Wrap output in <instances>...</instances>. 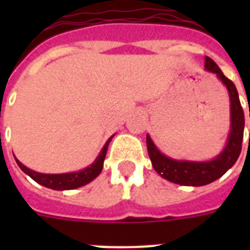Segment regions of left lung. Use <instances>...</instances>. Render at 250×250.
Returning a JSON list of instances; mask_svg holds the SVG:
<instances>
[{"label": "left lung", "mask_w": 250, "mask_h": 250, "mask_svg": "<svg viewBox=\"0 0 250 250\" xmlns=\"http://www.w3.org/2000/svg\"><path fill=\"white\" fill-rule=\"evenodd\" d=\"M205 68L218 76V79L225 84L229 94L231 131H229L227 144L221 154L214 160L205 161V162L172 160L170 157L162 154L154 145L150 136L146 135V146L154 170L164 179L180 186L201 187L219 179L235 165L240 156L241 145H243L245 119L236 86L229 78L223 75L221 68L209 57H205Z\"/></svg>", "instance_id": "8db88e82"}]
</instances>
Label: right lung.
Segmentation results:
<instances>
[{
  "label": "right lung",
  "instance_id": "obj_1",
  "mask_svg": "<svg viewBox=\"0 0 250 250\" xmlns=\"http://www.w3.org/2000/svg\"><path fill=\"white\" fill-rule=\"evenodd\" d=\"M111 139H113V136L106 141V144L104 145L101 153L98 154V157L96 158L93 164L90 165V166L85 167V168H83V170L76 171V172H67V174H41V172H37V171H33L31 168H28V167H25L17 158L15 160H17L18 166L21 167V171L25 172L29 178H32L35 182L41 184V186L56 190L75 189V188L85 186V184L90 183L93 179H96L100 175V172L102 171V167H104V161H105L107 146H109V143L111 141Z\"/></svg>",
  "mask_w": 250,
  "mask_h": 250
}]
</instances>
